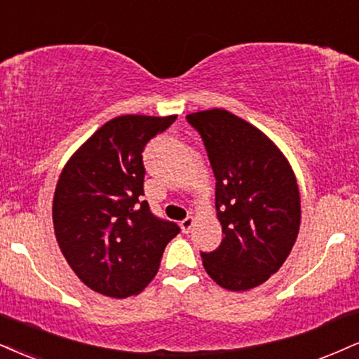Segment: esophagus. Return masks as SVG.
I'll list each match as a JSON object with an SVG mask.
<instances>
[{
  "mask_svg": "<svg viewBox=\"0 0 359 359\" xmlns=\"http://www.w3.org/2000/svg\"><path fill=\"white\" fill-rule=\"evenodd\" d=\"M194 224H196V217H194V215H189V217H185L184 221L180 222V227H182L184 234H189V232H191Z\"/></svg>",
  "mask_w": 359,
  "mask_h": 359,
  "instance_id": "esophagus-1",
  "label": "esophagus"
}]
</instances>
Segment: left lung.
Returning a JSON list of instances; mask_svg holds the SVG:
<instances>
[{"label": "left lung", "instance_id": "1", "mask_svg": "<svg viewBox=\"0 0 359 359\" xmlns=\"http://www.w3.org/2000/svg\"><path fill=\"white\" fill-rule=\"evenodd\" d=\"M201 133L215 175V210L224 239L202 252L207 274L229 291L266 283L284 264L301 224L291 163L252 123L224 109L187 115Z\"/></svg>", "mask_w": 359, "mask_h": 359}]
</instances>
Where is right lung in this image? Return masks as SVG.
Wrapping results in <instances>:
<instances>
[{"instance_id": "add662e5", "label": "right lung", "mask_w": 359, "mask_h": 359, "mask_svg": "<svg viewBox=\"0 0 359 359\" xmlns=\"http://www.w3.org/2000/svg\"><path fill=\"white\" fill-rule=\"evenodd\" d=\"M177 115H120L103 123L63 167L53 197L60 250L81 283L128 297L157 274L163 249L180 232L150 212L144 196L147 142Z\"/></svg>"}]
</instances>
